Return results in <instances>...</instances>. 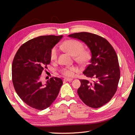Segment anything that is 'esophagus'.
Instances as JSON below:
<instances>
[{
	"label": "esophagus",
	"instance_id": "1",
	"mask_svg": "<svg viewBox=\"0 0 135 135\" xmlns=\"http://www.w3.org/2000/svg\"><path fill=\"white\" fill-rule=\"evenodd\" d=\"M72 80H73V79H71V78H64V80L65 81H71Z\"/></svg>",
	"mask_w": 135,
	"mask_h": 135
}]
</instances>
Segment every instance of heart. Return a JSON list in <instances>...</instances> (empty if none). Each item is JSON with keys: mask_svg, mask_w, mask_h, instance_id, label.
<instances>
[{"mask_svg": "<svg viewBox=\"0 0 135 135\" xmlns=\"http://www.w3.org/2000/svg\"><path fill=\"white\" fill-rule=\"evenodd\" d=\"M61 49L68 52L71 56L74 57L76 62L81 65L87 64L91 58L90 53L84 50L83 45L80 42L75 40H69L65 42L61 46ZM58 50L54 47L51 51L50 58L52 61H56L58 57ZM76 69L74 67H67L62 68L60 70L61 74L66 76H71Z\"/></svg>", "mask_w": 135, "mask_h": 135, "instance_id": "1", "label": "heart"}]
</instances>
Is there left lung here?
Instances as JSON below:
<instances>
[{
    "label": "left lung",
    "instance_id": "obj_1",
    "mask_svg": "<svg viewBox=\"0 0 135 135\" xmlns=\"http://www.w3.org/2000/svg\"><path fill=\"white\" fill-rule=\"evenodd\" d=\"M68 36L84 43L91 53L89 64L83 73L93 80L90 82L80 79L78 94L88 107H101L112 99L119 83L120 69L116 52L107 39L90 32H78Z\"/></svg>",
    "mask_w": 135,
    "mask_h": 135
}]
</instances>
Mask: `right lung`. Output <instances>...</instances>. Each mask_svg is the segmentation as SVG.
<instances>
[{"mask_svg": "<svg viewBox=\"0 0 135 135\" xmlns=\"http://www.w3.org/2000/svg\"><path fill=\"white\" fill-rule=\"evenodd\" d=\"M62 35H44L32 39L20 47L12 65V82L16 93L29 107L39 110L50 107L63 82L51 78L43 84L40 77L51 62L52 49Z\"/></svg>", "mask_w": 135, "mask_h": 135, "instance_id": "right-lung-1", "label": "right lung"}]
</instances>
